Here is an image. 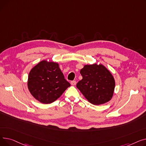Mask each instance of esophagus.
Segmentation results:
<instances>
[{
	"mask_svg": "<svg viewBox=\"0 0 146 146\" xmlns=\"http://www.w3.org/2000/svg\"><path fill=\"white\" fill-rule=\"evenodd\" d=\"M70 84H71V85H72V86H74V85H76V81H72L71 82V83H70Z\"/></svg>",
	"mask_w": 146,
	"mask_h": 146,
	"instance_id": "esophagus-1",
	"label": "esophagus"
}]
</instances>
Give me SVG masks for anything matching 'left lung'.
<instances>
[{
	"mask_svg": "<svg viewBox=\"0 0 146 146\" xmlns=\"http://www.w3.org/2000/svg\"><path fill=\"white\" fill-rule=\"evenodd\" d=\"M80 73L83 78L77 83L76 87L90 103L101 105L112 98L115 82L105 66L96 63L86 64Z\"/></svg>",
	"mask_w": 146,
	"mask_h": 146,
	"instance_id": "8db88e82",
	"label": "left lung"
}]
</instances>
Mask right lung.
<instances>
[{
    "label": "right lung",
    "instance_id": "1",
    "mask_svg": "<svg viewBox=\"0 0 146 146\" xmlns=\"http://www.w3.org/2000/svg\"><path fill=\"white\" fill-rule=\"evenodd\" d=\"M27 86L35 99L48 104L56 101L70 84L64 79L58 63L42 60L29 72Z\"/></svg>",
    "mask_w": 146,
    "mask_h": 146
}]
</instances>
